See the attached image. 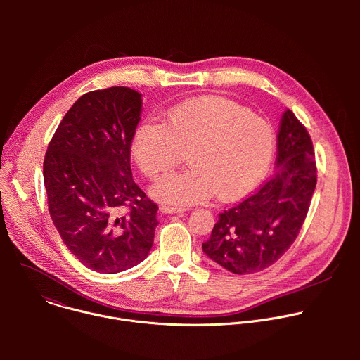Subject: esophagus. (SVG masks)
Returning a JSON list of instances; mask_svg holds the SVG:
<instances>
[{"label": "esophagus", "mask_w": 360, "mask_h": 360, "mask_svg": "<svg viewBox=\"0 0 360 360\" xmlns=\"http://www.w3.org/2000/svg\"><path fill=\"white\" fill-rule=\"evenodd\" d=\"M186 210L185 208H171V207H161L160 208V212L161 214H167V215H171V214H184Z\"/></svg>", "instance_id": "1"}]
</instances>
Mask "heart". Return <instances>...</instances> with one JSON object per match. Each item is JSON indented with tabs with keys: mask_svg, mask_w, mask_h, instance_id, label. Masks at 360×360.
I'll list each match as a JSON object with an SVG mask.
<instances>
[{
	"mask_svg": "<svg viewBox=\"0 0 360 360\" xmlns=\"http://www.w3.org/2000/svg\"><path fill=\"white\" fill-rule=\"evenodd\" d=\"M186 149L192 168L149 189L153 199L172 208L202 202L215 192L222 200L248 195L271 167L275 134L266 120L235 102L203 96L168 110L164 124L141 122L131 139V157L149 178L171 171Z\"/></svg>",
	"mask_w": 360,
	"mask_h": 360,
	"instance_id": "obj_1",
	"label": "heart"
}]
</instances>
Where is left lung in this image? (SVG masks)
<instances>
[{
	"label": "left lung",
	"instance_id": "obj_1",
	"mask_svg": "<svg viewBox=\"0 0 360 360\" xmlns=\"http://www.w3.org/2000/svg\"><path fill=\"white\" fill-rule=\"evenodd\" d=\"M275 175L253 195L219 214L203 253L236 275L261 272L290 248L316 186L312 139L290 110L278 132Z\"/></svg>",
	"mask_w": 360,
	"mask_h": 360
}]
</instances>
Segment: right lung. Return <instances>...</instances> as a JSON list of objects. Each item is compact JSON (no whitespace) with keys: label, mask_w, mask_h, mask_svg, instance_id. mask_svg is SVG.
<instances>
[{"label":"right lung","mask_w":360,"mask_h":360,"mask_svg":"<svg viewBox=\"0 0 360 360\" xmlns=\"http://www.w3.org/2000/svg\"><path fill=\"white\" fill-rule=\"evenodd\" d=\"M141 111L142 95L127 86L84 94L45 153L49 215L68 250L99 274L136 266L155 236L158 205L131 171V139Z\"/></svg>","instance_id":"1"}]
</instances>
